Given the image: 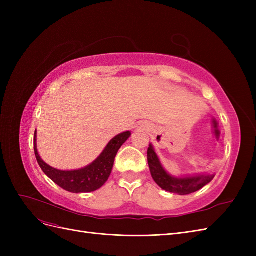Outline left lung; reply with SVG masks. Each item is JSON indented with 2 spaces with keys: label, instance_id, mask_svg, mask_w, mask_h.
Instances as JSON below:
<instances>
[{
  "label": "left lung",
  "instance_id": "left-lung-1",
  "mask_svg": "<svg viewBox=\"0 0 256 256\" xmlns=\"http://www.w3.org/2000/svg\"><path fill=\"white\" fill-rule=\"evenodd\" d=\"M147 160H148L152 177L159 187L166 191L177 193L180 196L190 194V193L198 191L204 186L210 182L214 177V174L184 178H175L170 176L162 168L152 145H150L148 150H147Z\"/></svg>",
  "mask_w": 256,
  "mask_h": 256
}]
</instances>
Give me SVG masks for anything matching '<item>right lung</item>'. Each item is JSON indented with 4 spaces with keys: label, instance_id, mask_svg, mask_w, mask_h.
<instances>
[{
    "label": "right lung",
    "instance_id": "1",
    "mask_svg": "<svg viewBox=\"0 0 256 256\" xmlns=\"http://www.w3.org/2000/svg\"><path fill=\"white\" fill-rule=\"evenodd\" d=\"M131 136L129 131L113 138L102 154L90 166L76 171H60L42 160L36 147V131L34 134V152L42 172L60 188L72 193L92 192L102 187L108 180L114 164V159L120 146Z\"/></svg>",
    "mask_w": 256,
    "mask_h": 256
}]
</instances>
